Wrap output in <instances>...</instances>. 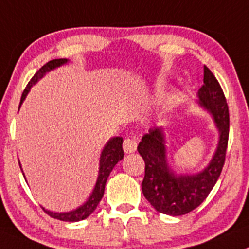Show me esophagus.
<instances>
[{"label":"esophagus","mask_w":249,"mask_h":249,"mask_svg":"<svg viewBox=\"0 0 249 249\" xmlns=\"http://www.w3.org/2000/svg\"><path fill=\"white\" fill-rule=\"evenodd\" d=\"M123 148H124L125 153H132V152H135L137 148L136 140L132 139V137H127V139H125L124 143H123Z\"/></svg>","instance_id":"34e87169"}]
</instances>
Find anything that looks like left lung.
I'll list each match as a JSON object with an SVG mask.
<instances>
[{"instance_id":"left-lung-1","label":"left lung","mask_w":249,"mask_h":249,"mask_svg":"<svg viewBox=\"0 0 249 249\" xmlns=\"http://www.w3.org/2000/svg\"><path fill=\"white\" fill-rule=\"evenodd\" d=\"M197 97L199 107L213 117L219 132L218 146L203 170L195 174H178L171 169L163 126L149 129L137 146L146 165L142 192L159 213L178 216L197 208L213 190L225 163L230 123L229 107L220 84L206 66L203 86L198 90Z\"/></svg>"}]
</instances>
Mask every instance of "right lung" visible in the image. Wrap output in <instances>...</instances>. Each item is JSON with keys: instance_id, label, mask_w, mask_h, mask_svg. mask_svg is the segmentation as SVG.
Segmentation results:
<instances>
[{"instance_id": "add662e5", "label": "right lung", "mask_w": 249, "mask_h": 249, "mask_svg": "<svg viewBox=\"0 0 249 249\" xmlns=\"http://www.w3.org/2000/svg\"><path fill=\"white\" fill-rule=\"evenodd\" d=\"M69 60L67 58H60V59H53L50 60L48 63H46L42 68H40V71L35 74V75L31 78V80L29 81V84L26 85L25 90H24L23 95L20 98V108L21 103L24 102L25 97L28 96L30 89L37 83L40 79L43 78V75H46L47 73H50L53 69L58 68V67H62L64 64L68 63ZM124 158V151H123V139L122 137L117 136L110 139L107 143L103 147L102 152H101L100 157V168H98V176L97 180H96V185L92 190V194L90 195V197L88 198V201L83 204V206L78 207L76 209L71 212H64V213H58V212H51L47 211L42 207V209L45 211V213H47L48 215L52 216V218L58 219V220L62 221H71V223H75V221H80L86 219L88 216H90L93 213L96 208H97L98 203L102 199L103 194H105V187L106 182H107V178L109 176L110 171L113 170L115 165H117L118 161H120ZM19 166L21 165L19 163ZM21 173H23V169H21ZM24 175V173H23ZM25 178V176H24Z\"/></svg>"}]
</instances>
